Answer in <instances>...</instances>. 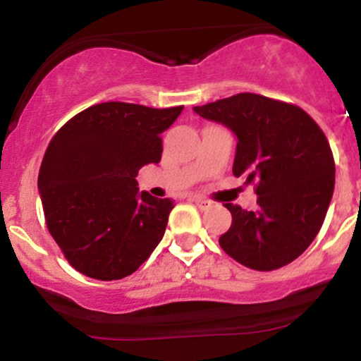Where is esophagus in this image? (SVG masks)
<instances>
[{"label": "esophagus", "mask_w": 361, "mask_h": 361, "mask_svg": "<svg viewBox=\"0 0 361 361\" xmlns=\"http://www.w3.org/2000/svg\"><path fill=\"white\" fill-rule=\"evenodd\" d=\"M192 200H193L195 204H197L198 207H200V209H205V207L210 205V200H207V198H204V197H198V195H193Z\"/></svg>", "instance_id": "esophagus-1"}]
</instances>
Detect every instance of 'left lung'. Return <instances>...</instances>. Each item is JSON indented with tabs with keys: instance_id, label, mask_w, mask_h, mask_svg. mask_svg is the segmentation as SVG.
<instances>
[{
	"instance_id": "8db88e82",
	"label": "left lung",
	"mask_w": 361,
	"mask_h": 361,
	"mask_svg": "<svg viewBox=\"0 0 361 361\" xmlns=\"http://www.w3.org/2000/svg\"><path fill=\"white\" fill-rule=\"evenodd\" d=\"M200 117L238 137L233 173L255 183L258 209L226 204L233 214L219 244L251 270L271 271L310 246L334 192V157L324 132L300 106L239 93L202 106Z\"/></svg>"
}]
</instances>
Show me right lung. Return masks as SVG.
I'll list each match as a JSON object with an SVG mask.
<instances>
[{
	"label": "right lung",
	"instance_id": "obj_1",
	"mask_svg": "<svg viewBox=\"0 0 361 361\" xmlns=\"http://www.w3.org/2000/svg\"><path fill=\"white\" fill-rule=\"evenodd\" d=\"M181 110L98 103L56 132L40 164L39 192L49 233L74 270L120 280L163 239L175 205L139 193L135 176L159 163L161 134Z\"/></svg>",
	"mask_w": 361,
	"mask_h": 361
}]
</instances>
